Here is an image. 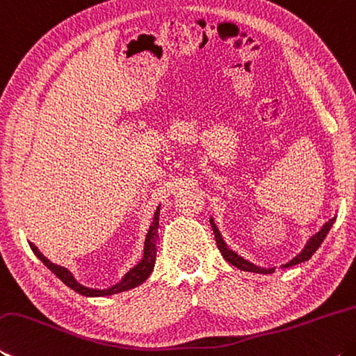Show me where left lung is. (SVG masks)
I'll use <instances>...</instances> for the list:
<instances>
[{"mask_svg":"<svg viewBox=\"0 0 356 356\" xmlns=\"http://www.w3.org/2000/svg\"><path fill=\"white\" fill-rule=\"evenodd\" d=\"M334 219H336V218H332L330 221H327L324 225H322V229L318 232V234H316V235H313L312 238H309V241L307 243V245H305V248H303V250L300 252V254L297 255V257H294L293 260L288 261L286 264H283L282 268H291V266H296V264H299V263L308 261L309 258L313 257L314 252L319 249V245L322 244V241H324V238L327 236L328 230L332 229V225H333V222H334ZM210 224H211L213 234H215V238H216L218 249L221 250L222 257H224L225 260H227L230 264H234V266H235V268H238V269L245 270V273H255V274H273V273H274L275 268H268V269H266V268L255 266V264L249 263L248 260H244V258H241L240 255L235 254L234 250H230V249L227 248V244L224 243L222 236H221V234H219V230H218V227H216V224L213 222V219H210Z\"/></svg>","mask_w":356,"mask_h":356,"instance_id":"left-lung-1","label":"left lung"}]
</instances>
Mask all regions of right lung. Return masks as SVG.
Wrapping results in <instances>:
<instances>
[{"mask_svg": "<svg viewBox=\"0 0 356 356\" xmlns=\"http://www.w3.org/2000/svg\"><path fill=\"white\" fill-rule=\"evenodd\" d=\"M159 215H160V207H157V211L156 215H154V221L149 227V232H147L146 235V241H145V255L141 258V261L137 264V266H134L129 273L124 275V279H122L120 283H116L112 288H107V289H95V288H87L81 285V283H77L74 280L73 274L70 273L67 268L59 266V264H54L51 263L47 257H44L40 250L37 249L35 244L29 243L31 249L34 254L40 258L43 261L44 266L48 269H51V273H54L59 279L65 283L68 288H71L76 293H79L82 296H87V297H101V296H112L116 293H122V291H127V289H132L135 286H138L143 283L149 274L152 273L154 269V264H156V255H157V240H159V235H157V230H159Z\"/></svg>", "mask_w": 356, "mask_h": 356, "instance_id": "obj_1", "label": "right lung"}]
</instances>
